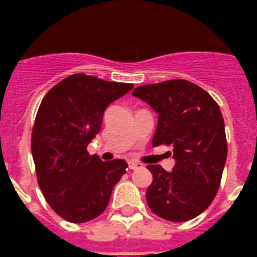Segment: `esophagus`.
<instances>
[{
  "instance_id": "obj_1",
  "label": "esophagus",
  "mask_w": 257,
  "mask_h": 257,
  "mask_svg": "<svg viewBox=\"0 0 257 257\" xmlns=\"http://www.w3.org/2000/svg\"><path fill=\"white\" fill-rule=\"evenodd\" d=\"M128 167H129V169H139V168H141L143 165H141L140 163H136V161H129Z\"/></svg>"
}]
</instances>
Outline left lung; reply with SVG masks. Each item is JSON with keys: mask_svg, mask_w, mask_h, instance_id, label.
Segmentation results:
<instances>
[{"mask_svg": "<svg viewBox=\"0 0 257 257\" xmlns=\"http://www.w3.org/2000/svg\"><path fill=\"white\" fill-rule=\"evenodd\" d=\"M132 94L159 114L152 145H171L176 160L172 172L147 165L153 175L147 203L155 215L168 221L193 219L215 199L227 160L219 105L204 89L181 78L141 85Z\"/></svg>", "mask_w": 257, "mask_h": 257, "instance_id": "left-lung-1", "label": "left lung"}]
</instances>
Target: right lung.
<instances>
[{
    "label": "right lung",
    "mask_w": 257,
    "mask_h": 257,
    "mask_svg": "<svg viewBox=\"0 0 257 257\" xmlns=\"http://www.w3.org/2000/svg\"><path fill=\"white\" fill-rule=\"evenodd\" d=\"M132 88L76 73L42 98L32 131V155L42 195L66 221L86 223L100 216L126 172V161H101L86 148L100 132L106 106Z\"/></svg>",
    "instance_id": "add662e5"
}]
</instances>
